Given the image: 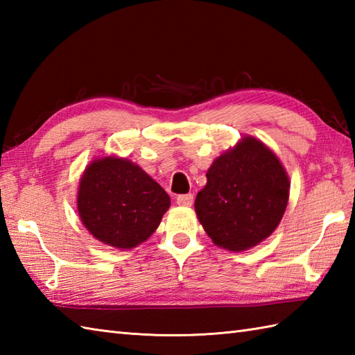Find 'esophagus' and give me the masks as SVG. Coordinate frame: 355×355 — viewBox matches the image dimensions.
<instances>
[{
  "label": "esophagus",
  "instance_id": "obj_1",
  "mask_svg": "<svg viewBox=\"0 0 355 355\" xmlns=\"http://www.w3.org/2000/svg\"><path fill=\"white\" fill-rule=\"evenodd\" d=\"M178 206L183 207H191L193 205V195L192 193H186V195H178L177 197Z\"/></svg>",
  "mask_w": 355,
  "mask_h": 355
}]
</instances>
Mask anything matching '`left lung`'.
Wrapping results in <instances>:
<instances>
[{
    "mask_svg": "<svg viewBox=\"0 0 355 355\" xmlns=\"http://www.w3.org/2000/svg\"><path fill=\"white\" fill-rule=\"evenodd\" d=\"M195 212L214 244L244 252L267 239L281 223L290 198V178L267 145L244 135L215 158Z\"/></svg>",
    "mask_w": 355,
    "mask_h": 355,
    "instance_id": "8db88e82",
    "label": "left lung"
}]
</instances>
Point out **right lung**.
I'll list each match as a JSON object with an SVG mask.
<instances>
[{"label": "right lung", "instance_id": "right-lung-1", "mask_svg": "<svg viewBox=\"0 0 355 355\" xmlns=\"http://www.w3.org/2000/svg\"><path fill=\"white\" fill-rule=\"evenodd\" d=\"M76 202L82 224L97 241L128 250L157 230L171 198L137 163L102 155L82 173Z\"/></svg>", "mask_w": 355, "mask_h": 355}]
</instances>
